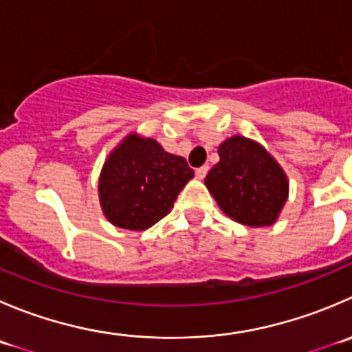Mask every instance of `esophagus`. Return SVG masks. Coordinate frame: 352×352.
Returning <instances> with one entry per match:
<instances>
[{
	"mask_svg": "<svg viewBox=\"0 0 352 352\" xmlns=\"http://www.w3.org/2000/svg\"><path fill=\"white\" fill-rule=\"evenodd\" d=\"M206 173H208V166H201V168L196 170V177L199 180H203L204 177H206Z\"/></svg>",
	"mask_w": 352,
	"mask_h": 352,
	"instance_id": "esophagus-1",
	"label": "esophagus"
}]
</instances>
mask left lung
<instances>
[{
    "label": "left lung",
    "instance_id": "1",
    "mask_svg": "<svg viewBox=\"0 0 352 352\" xmlns=\"http://www.w3.org/2000/svg\"><path fill=\"white\" fill-rule=\"evenodd\" d=\"M220 162L204 186L220 210L248 227L274 225L289 197V179L280 163L258 141L232 135L218 146Z\"/></svg>",
    "mask_w": 352,
    "mask_h": 352
}]
</instances>
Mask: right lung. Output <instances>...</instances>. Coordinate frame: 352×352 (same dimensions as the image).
Returning a JSON list of instances; mask_svg holds the SVG:
<instances>
[{
  "label": "right lung",
  "instance_id": "obj_1",
  "mask_svg": "<svg viewBox=\"0 0 352 352\" xmlns=\"http://www.w3.org/2000/svg\"><path fill=\"white\" fill-rule=\"evenodd\" d=\"M194 177L182 156L166 153L156 139L125 135L101 168L98 196L107 220L125 230H146L172 211Z\"/></svg>",
  "mask_w": 352,
  "mask_h": 352
}]
</instances>
